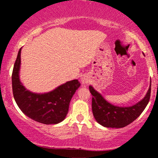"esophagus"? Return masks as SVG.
I'll return each instance as SVG.
<instances>
[{
    "instance_id": "1",
    "label": "esophagus",
    "mask_w": 158,
    "mask_h": 158,
    "mask_svg": "<svg viewBox=\"0 0 158 158\" xmlns=\"http://www.w3.org/2000/svg\"><path fill=\"white\" fill-rule=\"evenodd\" d=\"M81 82H82V85L88 84V83H89V82H90V79H89V78H88V76H84L81 78Z\"/></svg>"
}]
</instances>
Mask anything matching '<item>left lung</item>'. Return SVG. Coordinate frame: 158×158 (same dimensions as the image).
<instances>
[{"mask_svg": "<svg viewBox=\"0 0 158 158\" xmlns=\"http://www.w3.org/2000/svg\"><path fill=\"white\" fill-rule=\"evenodd\" d=\"M89 90L93 96L92 112L97 122L105 127L121 128L136 120L148 105L151 95V83L145 96L136 104L130 106L112 104L91 85L89 86Z\"/></svg>", "mask_w": 158, "mask_h": 158, "instance_id": "1", "label": "left lung"}]
</instances>
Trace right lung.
I'll list each match as a JSON object with an SVG mask.
<instances>
[{"mask_svg":"<svg viewBox=\"0 0 158 158\" xmlns=\"http://www.w3.org/2000/svg\"><path fill=\"white\" fill-rule=\"evenodd\" d=\"M21 50L19 51L12 74L13 97L22 112L33 120L44 124H56L65 119L69 105L81 85L78 79L69 81L47 93H34L21 82Z\"/></svg>","mask_w":158,"mask_h":158,"instance_id":"right-lung-1","label":"right lung"}]
</instances>
